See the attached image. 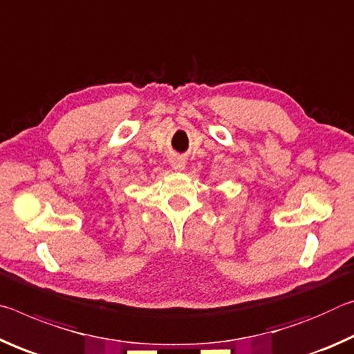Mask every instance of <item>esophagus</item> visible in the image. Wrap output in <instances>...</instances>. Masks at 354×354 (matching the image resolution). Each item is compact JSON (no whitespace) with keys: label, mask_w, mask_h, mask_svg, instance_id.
Instances as JSON below:
<instances>
[{"label":"esophagus","mask_w":354,"mask_h":354,"mask_svg":"<svg viewBox=\"0 0 354 354\" xmlns=\"http://www.w3.org/2000/svg\"><path fill=\"white\" fill-rule=\"evenodd\" d=\"M171 166H172V169H176V171H183L185 160L178 158V156H174V158H171Z\"/></svg>","instance_id":"obj_1"}]
</instances>
